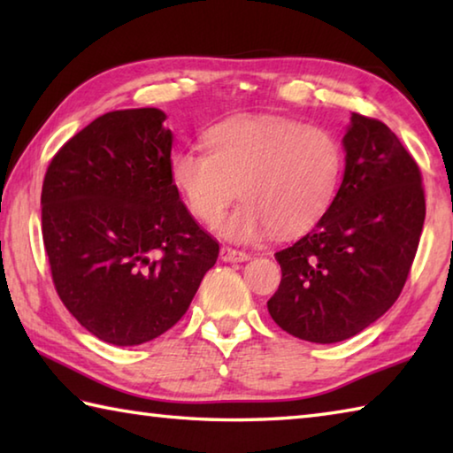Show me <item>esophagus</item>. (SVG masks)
<instances>
[{"label":"esophagus","mask_w":453,"mask_h":453,"mask_svg":"<svg viewBox=\"0 0 453 453\" xmlns=\"http://www.w3.org/2000/svg\"><path fill=\"white\" fill-rule=\"evenodd\" d=\"M219 257H221V262H248L250 254H245V251L227 248V245H224V248L219 250Z\"/></svg>","instance_id":"1"}]
</instances>
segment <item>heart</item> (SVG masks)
Returning <instances> with one entry per match:
<instances>
[{"mask_svg":"<svg viewBox=\"0 0 453 453\" xmlns=\"http://www.w3.org/2000/svg\"><path fill=\"white\" fill-rule=\"evenodd\" d=\"M208 151L178 150L170 159L173 186L189 211L216 226L229 205L245 202L221 224L234 242L273 229L302 234L332 205L342 180V148L324 127L289 118L254 116L221 121L203 134Z\"/></svg>","mask_w":453,"mask_h":453,"instance_id":"obj_1","label":"heart"}]
</instances>
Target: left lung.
<instances>
[{
	"label": "left lung",
	"mask_w": 453,
	"mask_h": 453,
	"mask_svg": "<svg viewBox=\"0 0 453 453\" xmlns=\"http://www.w3.org/2000/svg\"><path fill=\"white\" fill-rule=\"evenodd\" d=\"M346 172L332 205L302 240L275 254L281 283L267 310L283 332L335 343L400 297L426 219L421 172L380 119L351 113Z\"/></svg>",
	"instance_id": "obj_1"
}]
</instances>
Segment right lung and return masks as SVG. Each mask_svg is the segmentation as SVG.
Returning a JSON list of instances; mask_svg holds the SVG:
<instances>
[{"label": "right lung", "mask_w": 453, "mask_h": 453, "mask_svg": "<svg viewBox=\"0 0 453 453\" xmlns=\"http://www.w3.org/2000/svg\"><path fill=\"white\" fill-rule=\"evenodd\" d=\"M164 121L156 107L104 113L61 145L43 178L53 286L113 346H140L178 324L219 254L173 186Z\"/></svg>", "instance_id": "1"}]
</instances>
